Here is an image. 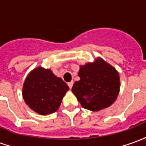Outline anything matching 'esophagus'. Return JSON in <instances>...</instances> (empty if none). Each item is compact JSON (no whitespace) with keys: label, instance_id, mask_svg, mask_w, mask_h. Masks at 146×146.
Wrapping results in <instances>:
<instances>
[{"label":"esophagus","instance_id":"34e87169","mask_svg":"<svg viewBox=\"0 0 146 146\" xmlns=\"http://www.w3.org/2000/svg\"><path fill=\"white\" fill-rule=\"evenodd\" d=\"M73 81H70V82L68 83V86H69V88L70 89L73 88Z\"/></svg>","mask_w":146,"mask_h":146}]
</instances>
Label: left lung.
Segmentation results:
<instances>
[{
	"label": "left lung",
	"instance_id": "1",
	"mask_svg": "<svg viewBox=\"0 0 146 146\" xmlns=\"http://www.w3.org/2000/svg\"><path fill=\"white\" fill-rule=\"evenodd\" d=\"M78 76L80 80L74 83L72 92L84 109L95 112L103 110L119 95V73L101 58L81 66Z\"/></svg>",
	"mask_w": 146,
	"mask_h": 146
}]
</instances>
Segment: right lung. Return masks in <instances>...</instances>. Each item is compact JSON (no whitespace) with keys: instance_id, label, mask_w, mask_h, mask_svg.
Returning <instances> with one entry per match:
<instances>
[{"instance_id":"add662e5","label":"right lung","mask_w":146,"mask_h":146,"mask_svg":"<svg viewBox=\"0 0 146 146\" xmlns=\"http://www.w3.org/2000/svg\"><path fill=\"white\" fill-rule=\"evenodd\" d=\"M69 87L49 69L39 66L27 76L23 97L29 107L40 115L57 111Z\"/></svg>"}]
</instances>
